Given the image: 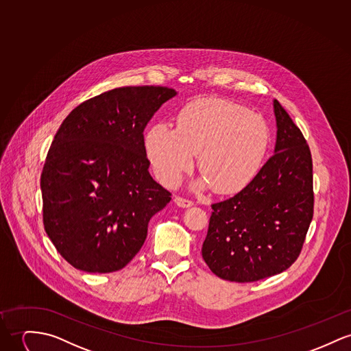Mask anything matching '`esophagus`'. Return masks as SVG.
<instances>
[{
	"instance_id": "esophagus-1",
	"label": "esophagus",
	"mask_w": 351,
	"mask_h": 351,
	"mask_svg": "<svg viewBox=\"0 0 351 351\" xmlns=\"http://www.w3.org/2000/svg\"><path fill=\"white\" fill-rule=\"evenodd\" d=\"M175 203H176L179 207H183V208H187V207H191V206L193 204L192 200L186 199V197H182V196H176V197H175Z\"/></svg>"
}]
</instances>
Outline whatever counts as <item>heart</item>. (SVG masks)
Wrapping results in <instances>:
<instances>
[{
    "label": "heart",
    "instance_id": "heart-1",
    "mask_svg": "<svg viewBox=\"0 0 351 351\" xmlns=\"http://www.w3.org/2000/svg\"><path fill=\"white\" fill-rule=\"evenodd\" d=\"M269 144L263 117L213 97L189 103L178 114L176 128L159 123L145 135L147 156L162 184L176 186L197 154L203 184L221 193L242 189L256 175Z\"/></svg>",
    "mask_w": 351,
    "mask_h": 351
}]
</instances>
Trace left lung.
I'll list each match as a JSON object with an SVG mask.
<instances>
[{
	"label": "left lung",
	"instance_id": "left-lung-1",
	"mask_svg": "<svg viewBox=\"0 0 351 351\" xmlns=\"http://www.w3.org/2000/svg\"><path fill=\"white\" fill-rule=\"evenodd\" d=\"M275 154L235 196L213 204L202 255L230 282H256L299 256L314 214L313 159L286 109L274 100Z\"/></svg>",
	"mask_w": 351,
	"mask_h": 351
}]
</instances>
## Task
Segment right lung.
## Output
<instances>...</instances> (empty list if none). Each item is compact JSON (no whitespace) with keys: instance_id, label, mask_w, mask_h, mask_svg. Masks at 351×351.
Returning <instances> with one entry per match:
<instances>
[{"instance_id":"add662e5","label":"right lung","mask_w":351,"mask_h":351,"mask_svg":"<svg viewBox=\"0 0 351 351\" xmlns=\"http://www.w3.org/2000/svg\"><path fill=\"white\" fill-rule=\"evenodd\" d=\"M168 86H123L73 109L60 125L41 173L43 221L75 269H124L145 242L151 217L171 192L149 172L144 128Z\"/></svg>"}]
</instances>
